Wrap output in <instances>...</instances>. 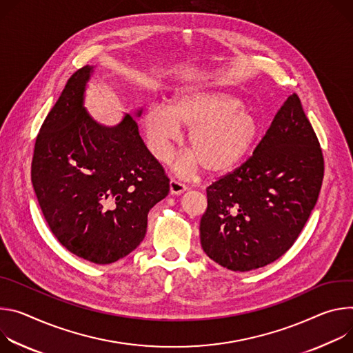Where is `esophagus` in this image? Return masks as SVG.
Listing matches in <instances>:
<instances>
[{
	"instance_id": "1",
	"label": "esophagus",
	"mask_w": 353,
	"mask_h": 353,
	"mask_svg": "<svg viewBox=\"0 0 353 353\" xmlns=\"http://www.w3.org/2000/svg\"><path fill=\"white\" fill-rule=\"evenodd\" d=\"M186 189H188V186L185 183H182L181 181H178V179H171L170 181V190H171L172 194H181Z\"/></svg>"
}]
</instances>
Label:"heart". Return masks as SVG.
Masks as SVG:
<instances>
[{"instance_id": "b5f03b06", "label": "heart", "mask_w": 353, "mask_h": 353, "mask_svg": "<svg viewBox=\"0 0 353 353\" xmlns=\"http://www.w3.org/2000/svg\"><path fill=\"white\" fill-rule=\"evenodd\" d=\"M239 97L220 88L192 87L178 91L170 103L150 105L143 114L148 145L157 159H168L179 128L189 130L188 150L209 175H223L236 168L259 134L256 116L241 108Z\"/></svg>"}]
</instances>
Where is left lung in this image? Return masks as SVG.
<instances>
[{
	"mask_svg": "<svg viewBox=\"0 0 353 353\" xmlns=\"http://www.w3.org/2000/svg\"><path fill=\"white\" fill-rule=\"evenodd\" d=\"M323 178L320 141L293 94L250 159L208 186L201 219L203 251L234 272L276 261L300 236Z\"/></svg>",
	"mask_w": 353,
	"mask_h": 353,
	"instance_id": "8db88e82",
	"label": "left lung"
}]
</instances>
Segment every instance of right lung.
<instances>
[{"label": "right lung", "mask_w": 353, "mask_h": 353, "mask_svg": "<svg viewBox=\"0 0 353 353\" xmlns=\"http://www.w3.org/2000/svg\"><path fill=\"white\" fill-rule=\"evenodd\" d=\"M91 71L85 65L68 78L36 137L30 176L59 243L106 265L140 245L148 212L168 194L170 179L130 114L105 128L87 113L83 99Z\"/></svg>", "instance_id": "1"}]
</instances>
